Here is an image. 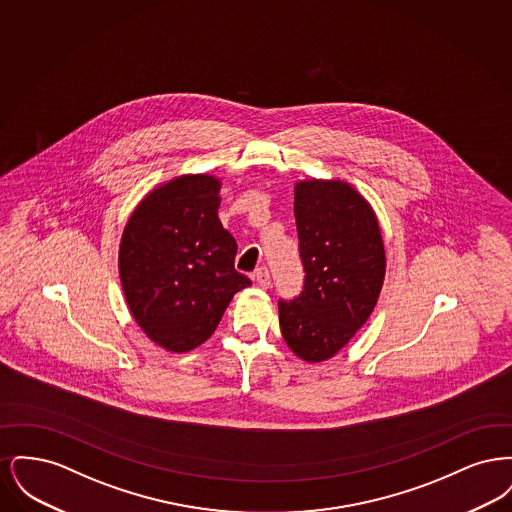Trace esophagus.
Wrapping results in <instances>:
<instances>
[{"label": "esophagus", "mask_w": 512, "mask_h": 512, "mask_svg": "<svg viewBox=\"0 0 512 512\" xmlns=\"http://www.w3.org/2000/svg\"><path fill=\"white\" fill-rule=\"evenodd\" d=\"M253 276H255V282H257L261 288L267 290L268 286H270V272H268V268H257V272H255Z\"/></svg>", "instance_id": "esophagus-1"}]
</instances>
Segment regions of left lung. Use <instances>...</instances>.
<instances>
[{"instance_id": "8db88e82", "label": "left lung", "mask_w": 512, "mask_h": 512, "mask_svg": "<svg viewBox=\"0 0 512 512\" xmlns=\"http://www.w3.org/2000/svg\"><path fill=\"white\" fill-rule=\"evenodd\" d=\"M293 213L303 292L278 301L282 336L297 357H334L370 317L386 274V251L372 207L341 180L295 184Z\"/></svg>"}]
</instances>
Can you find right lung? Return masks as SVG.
I'll list each match as a JSON object with an SVG mask.
<instances>
[{
    "label": "right lung",
    "mask_w": 512,
    "mask_h": 512,
    "mask_svg": "<svg viewBox=\"0 0 512 512\" xmlns=\"http://www.w3.org/2000/svg\"><path fill=\"white\" fill-rule=\"evenodd\" d=\"M220 182L184 174L142 199L126 222L119 272L128 309L149 340L192 351L251 280L234 268L238 244L219 220Z\"/></svg>",
    "instance_id": "1"
}]
</instances>
